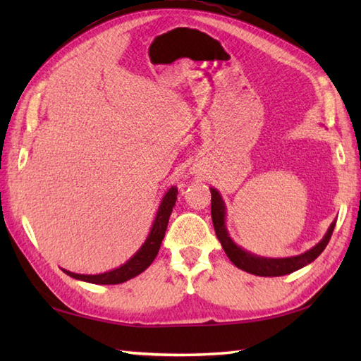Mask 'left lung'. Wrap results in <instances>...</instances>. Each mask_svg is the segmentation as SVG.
I'll return each mask as SVG.
<instances>
[{
    "mask_svg": "<svg viewBox=\"0 0 361 361\" xmlns=\"http://www.w3.org/2000/svg\"><path fill=\"white\" fill-rule=\"evenodd\" d=\"M211 216H212V224L214 229H216L217 239L220 240L221 247H224L226 256L229 260L240 270L256 274V276H268V278H273V276H283V274H290L299 268H302L305 265L312 264L321 252L324 251L327 247L329 240H331L334 228L336 221L334 220L331 226H329L327 233L324 234L323 239H321L315 247L310 248L309 251L302 252V255L298 256H291V257H264V256H257L255 252H250L247 250L240 248L237 245L231 235L228 233L226 228V204L221 198L220 192L216 188H211Z\"/></svg>",
    "mask_w": 361,
    "mask_h": 361,
    "instance_id": "obj_1",
    "label": "left lung"
}]
</instances>
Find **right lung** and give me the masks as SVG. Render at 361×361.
I'll list each match as a JSON object with an SVG mask.
<instances>
[{
	"label": "right lung",
	"mask_w": 361,
	"mask_h": 361,
	"mask_svg": "<svg viewBox=\"0 0 361 361\" xmlns=\"http://www.w3.org/2000/svg\"><path fill=\"white\" fill-rule=\"evenodd\" d=\"M176 194H178V189L175 186L167 189V192L164 194L163 200H161L158 206L157 216L153 219L147 239L144 240L141 248L137 250L126 264H122L118 268H113L110 271L99 273V274H79V273L68 271L65 268H62V270L74 279L85 281L90 283H97V286H114V283H122L135 278L137 274H141L145 268L150 267V264L155 260L158 255L161 242H163L166 229H167L169 217H171L172 209L176 202Z\"/></svg>",
	"instance_id": "obj_1"
}]
</instances>
